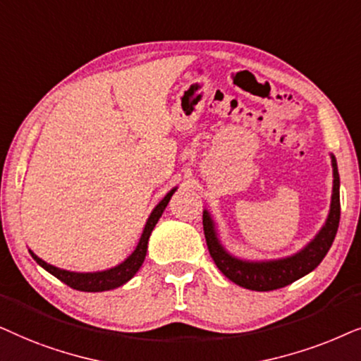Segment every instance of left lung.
<instances>
[{"label":"left lung","instance_id":"1","mask_svg":"<svg viewBox=\"0 0 361 361\" xmlns=\"http://www.w3.org/2000/svg\"><path fill=\"white\" fill-rule=\"evenodd\" d=\"M331 166H334V191H331L329 218H326L324 228L319 231V234L294 256L261 262L244 261V259L231 256L221 246L211 214L206 209L203 211V229L209 254L219 271L229 281L249 290H276L292 284L297 279L307 276L324 261L331 243L337 236L340 223V176L337 160H335L334 155H331Z\"/></svg>","mask_w":361,"mask_h":361}]
</instances>
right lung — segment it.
I'll return each instance as SVG.
<instances>
[{
  "label": "right lung",
  "instance_id": "add662e5",
  "mask_svg": "<svg viewBox=\"0 0 361 361\" xmlns=\"http://www.w3.org/2000/svg\"><path fill=\"white\" fill-rule=\"evenodd\" d=\"M175 191L176 188H173L170 193H166L165 198H163L160 203L155 206V209L152 211L150 218L147 219L145 228H143V233L140 236V241L137 244L135 251L125 259L122 264H118V266H115L112 269L99 271V272H71V271H66V269L51 266V264L42 261L41 257H37L32 251H30V254L41 267H44L47 272L59 279V281L64 282V284L72 287V289L82 290V292H104L110 289H117V287L123 286L125 282L130 281V279L138 272V269L142 267V264L145 261V256H147L148 239H150L152 231L155 228V224L158 223V219H160V216L166 208L168 201H170Z\"/></svg>",
  "mask_w": 361,
  "mask_h": 361
}]
</instances>
